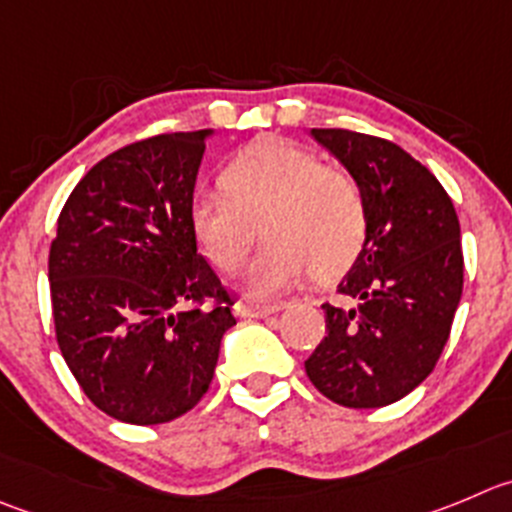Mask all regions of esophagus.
I'll return each mask as SVG.
<instances>
[{
	"instance_id": "esophagus-1",
	"label": "esophagus",
	"mask_w": 512,
	"mask_h": 512,
	"mask_svg": "<svg viewBox=\"0 0 512 512\" xmlns=\"http://www.w3.org/2000/svg\"><path fill=\"white\" fill-rule=\"evenodd\" d=\"M281 311V304H259V301H241L236 306V314L241 319H264V316Z\"/></svg>"
}]
</instances>
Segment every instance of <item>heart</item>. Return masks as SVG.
Returning a JSON list of instances; mask_svg holds the SVG:
<instances>
[{
	"mask_svg": "<svg viewBox=\"0 0 512 512\" xmlns=\"http://www.w3.org/2000/svg\"><path fill=\"white\" fill-rule=\"evenodd\" d=\"M221 188L193 196L191 231L208 259L233 274L261 226L269 246L248 269L251 294L284 291L311 271L337 279L367 241V203L357 180L284 140L248 145L226 165Z\"/></svg>",
	"mask_w": 512,
	"mask_h": 512,
	"instance_id": "obj_1",
	"label": "heart"
}]
</instances>
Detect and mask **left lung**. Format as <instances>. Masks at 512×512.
<instances>
[{
    "label": "left lung",
    "mask_w": 512,
    "mask_h": 512,
    "mask_svg": "<svg viewBox=\"0 0 512 512\" xmlns=\"http://www.w3.org/2000/svg\"><path fill=\"white\" fill-rule=\"evenodd\" d=\"M357 180L367 241L324 304L326 337L304 362L324 397L354 410L392 405L420 387L445 349L462 296L455 206L440 180L407 150L374 135L314 128Z\"/></svg>",
    "instance_id": "left-lung-1"
}]
</instances>
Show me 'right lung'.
Wrapping results in <instances>:
<instances>
[{
	"instance_id": "1",
	"label": "right lung",
	"mask_w": 512,
	"mask_h": 512,
	"mask_svg": "<svg viewBox=\"0 0 512 512\" xmlns=\"http://www.w3.org/2000/svg\"><path fill=\"white\" fill-rule=\"evenodd\" d=\"M208 138L213 130L168 133L115 150L87 170L57 221V344L92 405L128 425L193 410L236 324L188 218Z\"/></svg>"
}]
</instances>
